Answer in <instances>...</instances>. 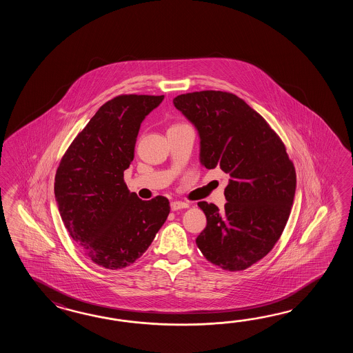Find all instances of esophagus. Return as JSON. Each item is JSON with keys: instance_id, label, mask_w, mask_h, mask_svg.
Here are the masks:
<instances>
[{"instance_id": "esophagus-1", "label": "esophagus", "mask_w": 353, "mask_h": 353, "mask_svg": "<svg viewBox=\"0 0 353 353\" xmlns=\"http://www.w3.org/2000/svg\"><path fill=\"white\" fill-rule=\"evenodd\" d=\"M188 207H189L188 203L179 202V201H174V202H172V204H170L172 210H184V208H188Z\"/></svg>"}]
</instances>
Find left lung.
<instances>
[{"label": "left lung", "mask_w": 353, "mask_h": 353, "mask_svg": "<svg viewBox=\"0 0 353 353\" xmlns=\"http://www.w3.org/2000/svg\"><path fill=\"white\" fill-rule=\"evenodd\" d=\"M173 103L198 131L201 164L230 175L225 210L198 203L207 225L196 246L221 269L245 270L270 252L285 228L296 188L293 163L263 116L232 93L193 92Z\"/></svg>", "instance_id": "obj_1"}]
</instances>
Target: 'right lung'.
I'll return each mask as SVG.
<instances>
[{"label":"right lung","instance_id":"right-lung-1","mask_svg":"<svg viewBox=\"0 0 353 353\" xmlns=\"http://www.w3.org/2000/svg\"><path fill=\"white\" fill-rule=\"evenodd\" d=\"M163 99L122 94L105 102L55 174V201L68 232L90 261L110 270L141 257L170 212L165 196L143 201L123 181L141 122Z\"/></svg>","mask_w":353,"mask_h":353}]
</instances>
